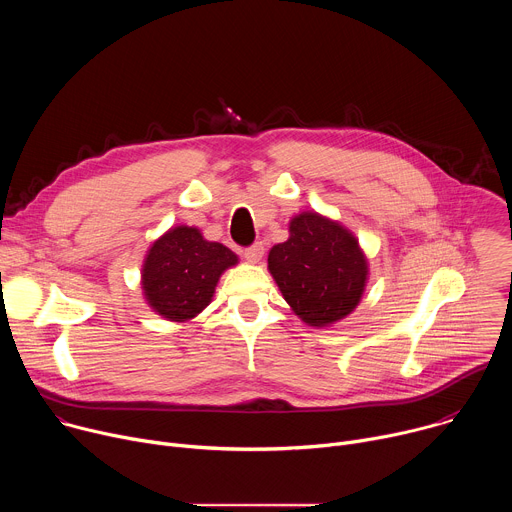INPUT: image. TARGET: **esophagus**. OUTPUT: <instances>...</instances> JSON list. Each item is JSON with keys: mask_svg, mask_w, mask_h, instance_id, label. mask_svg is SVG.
Returning <instances> with one entry per match:
<instances>
[{"mask_svg": "<svg viewBox=\"0 0 512 512\" xmlns=\"http://www.w3.org/2000/svg\"><path fill=\"white\" fill-rule=\"evenodd\" d=\"M263 245L261 243H255V245H251V247H247L245 249V259L249 261V263H259L261 261V257H263Z\"/></svg>", "mask_w": 512, "mask_h": 512, "instance_id": "obj_1", "label": "esophagus"}]
</instances>
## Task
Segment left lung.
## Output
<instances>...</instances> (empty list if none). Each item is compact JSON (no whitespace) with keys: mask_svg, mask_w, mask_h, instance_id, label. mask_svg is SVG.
<instances>
[{"mask_svg":"<svg viewBox=\"0 0 512 512\" xmlns=\"http://www.w3.org/2000/svg\"><path fill=\"white\" fill-rule=\"evenodd\" d=\"M267 267L291 310L316 328L346 318L369 275L354 235L318 212L291 218L289 239L269 251Z\"/></svg>","mask_w":512,"mask_h":512,"instance_id":"left-lung-1","label":"left lung"}]
</instances>
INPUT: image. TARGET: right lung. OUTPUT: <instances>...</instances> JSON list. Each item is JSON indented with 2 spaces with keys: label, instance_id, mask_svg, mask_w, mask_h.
I'll return each mask as SVG.
<instances>
[{
  "label": "right lung",
  "instance_id": "1",
  "mask_svg": "<svg viewBox=\"0 0 512 512\" xmlns=\"http://www.w3.org/2000/svg\"><path fill=\"white\" fill-rule=\"evenodd\" d=\"M237 263L229 247L206 241L198 229L174 227L145 255L143 296L166 320H192L212 302L218 277Z\"/></svg>",
  "mask_w": 512,
  "mask_h": 512
}]
</instances>
